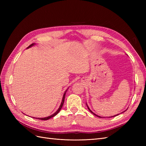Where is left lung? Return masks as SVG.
I'll use <instances>...</instances> for the list:
<instances>
[{
  "label": "left lung",
  "instance_id": "obj_1",
  "mask_svg": "<svg viewBox=\"0 0 146 146\" xmlns=\"http://www.w3.org/2000/svg\"><path fill=\"white\" fill-rule=\"evenodd\" d=\"M86 106H87V107H88V110H90V111L91 113H92V114H94V115L95 116H98V117H101V116H98V115H96V114H95V113H94L93 112H92V111H91V110L90 109V108L89 107H88V106L87 105V104H86ZM125 111H126V110H125ZM124 111H123V112H124ZM122 112V113H123ZM117 115H119V114H116V115H114V116H110V117H114V116H117Z\"/></svg>",
  "mask_w": 146,
  "mask_h": 146
}]
</instances>
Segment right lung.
I'll list each match as a JSON object with an SVG mask.
<instances>
[{"label": "right lung", "instance_id": "add662e5", "mask_svg": "<svg viewBox=\"0 0 146 146\" xmlns=\"http://www.w3.org/2000/svg\"><path fill=\"white\" fill-rule=\"evenodd\" d=\"M35 44H35V43H33V44H31V45H30L27 48H29L30 47H32V46H33L35 45ZM68 91V90H66V91H65L64 93V94H63V99H62V101H61V105H60V107L58 108V109L56 110V111L55 113H54V114H52V115H50V116H49L46 117H42V118H41V117H35V118H36V119H40V120H48V119H50V118H52V117H54L55 116H56V114L60 112V111L61 110V108H62L63 105V104H64V101L66 92V91ZM33 118H35V117H33Z\"/></svg>", "mask_w": 146, "mask_h": 146}]
</instances>
